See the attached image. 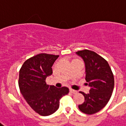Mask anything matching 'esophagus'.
I'll list each match as a JSON object with an SVG mask.
<instances>
[{
    "label": "esophagus",
    "instance_id": "esophagus-1",
    "mask_svg": "<svg viewBox=\"0 0 126 126\" xmlns=\"http://www.w3.org/2000/svg\"><path fill=\"white\" fill-rule=\"evenodd\" d=\"M69 91H70V93H72L73 94H77V91L75 90H74V89H69Z\"/></svg>",
    "mask_w": 126,
    "mask_h": 126
}]
</instances>
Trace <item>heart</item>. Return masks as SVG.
<instances>
[{"instance_id":"obj_1","label":"heart","mask_w":126,"mask_h":126,"mask_svg":"<svg viewBox=\"0 0 126 126\" xmlns=\"http://www.w3.org/2000/svg\"><path fill=\"white\" fill-rule=\"evenodd\" d=\"M75 60H78V59H74V61H75Z\"/></svg>"}]
</instances>
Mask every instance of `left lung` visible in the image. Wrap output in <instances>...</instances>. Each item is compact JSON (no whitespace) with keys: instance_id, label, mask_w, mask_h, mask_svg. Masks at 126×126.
I'll use <instances>...</instances> for the list:
<instances>
[{"instance_id":"1","label":"left lung","mask_w":126,"mask_h":126,"mask_svg":"<svg viewBox=\"0 0 126 126\" xmlns=\"http://www.w3.org/2000/svg\"><path fill=\"white\" fill-rule=\"evenodd\" d=\"M85 63V79L90 87L89 93L80 92L84 102L78 105L81 112L93 115L99 112L109 102L114 89V76L109 63L94 51L83 50L76 52Z\"/></svg>"}]
</instances>
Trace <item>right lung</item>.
I'll use <instances>...</instances> for the list:
<instances>
[{
	"instance_id": "add662e5",
	"label": "right lung",
	"mask_w": 126,
	"mask_h": 126,
	"mask_svg": "<svg viewBox=\"0 0 126 126\" xmlns=\"http://www.w3.org/2000/svg\"><path fill=\"white\" fill-rule=\"evenodd\" d=\"M59 55L41 53L24 61L20 69L18 84L22 95L39 115L48 116L56 112L61 97L69 93L65 87L49 86L46 78L52 74V66Z\"/></svg>"
}]
</instances>
